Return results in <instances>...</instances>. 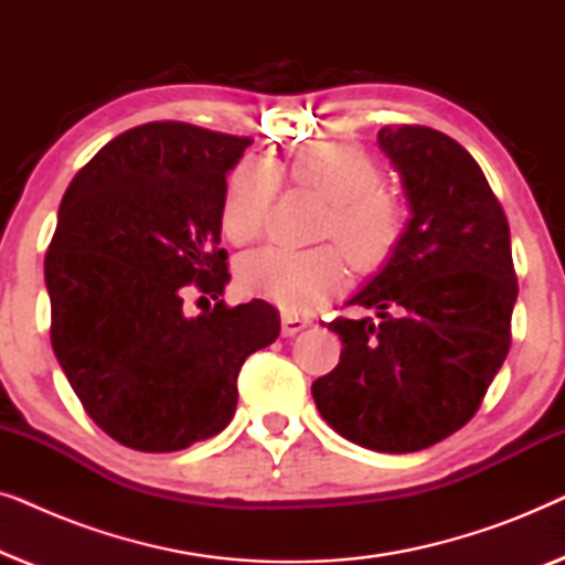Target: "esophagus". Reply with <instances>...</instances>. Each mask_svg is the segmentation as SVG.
<instances>
[{"instance_id":"34e87169","label":"esophagus","mask_w":565,"mask_h":565,"mask_svg":"<svg viewBox=\"0 0 565 565\" xmlns=\"http://www.w3.org/2000/svg\"><path fill=\"white\" fill-rule=\"evenodd\" d=\"M280 321H282V337H296L298 331H303L306 327H311V321L303 319V316L292 313V311H282Z\"/></svg>"}]
</instances>
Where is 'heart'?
<instances>
[{
	"mask_svg": "<svg viewBox=\"0 0 565 565\" xmlns=\"http://www.w3.org/2000/svg\"><path fill=\"white\" fill-rule=\"evenodd\" d=\"M298 188L327 200L319 236L334 238L360 273H373L393 257L404 236V207L381 188V167L352 141H319L292 151L277 167ZM277 174L246 159L228 177L221 205V231L242 246L262 234L277 192ZM347 267L337 246L290 252L265 246L238 259V288L288 311H306L344 282Z\"/></svg>",
	"mask_w": 565,
	"mask_h": 565,
	"instance_id": "heart-1",
	"label": "heart"
}]
</instances>
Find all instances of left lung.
I'll return each instance as SVG.
<instances>
[{
	"label": "left lung",
	"mask_w": 565,
	"mask_h": 565,
	"mask_svg": "<svg viewBox=\"0 0 565 565\" xmlns=\"http://www.w3.org/2000/svg\"><path fill=\"white\" fill-rule=\"evenodd\" d=\"M408 213L393 257L334 319L339 365L311 385L337 435L375 452H416L466 427L509 352L512 238L481 167L450 136L381 128Z\"/></svg>",
	"instance_id": "1"
}]
</instances>
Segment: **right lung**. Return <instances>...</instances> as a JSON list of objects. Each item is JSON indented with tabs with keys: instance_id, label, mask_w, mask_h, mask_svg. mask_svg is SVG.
<instances>
[{
	"instance_id": "obj_1",
	"label": "right lung",
	"mask_w": 565,
	"mask_h": 565,
	"mask_svg": "<svg viewBox=\"0 0 565 565\" xmlns=\"http://www.w3.org/2000/svg\"><path fill=\"white\" fill-rule=\"evenodd\" d=\"M249 138L146 122L103 146L68 184L45 254L51 344L92 422L120 445L174 452L236 412L244 360L280 334L267 300L183 313L195 281L223 296L226 174Z\"/></svg>"
}]
</instances>
